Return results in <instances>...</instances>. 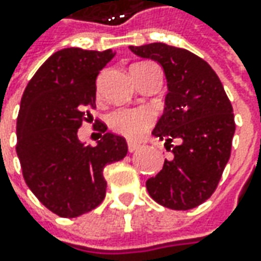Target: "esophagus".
<instances>
[{"label":"esophagus","mask_w":261,"mask_h":261,"mask_svg":"<svg viewBox=\"0 0 261 261\" xmlns=\"http://www.w3.org/2000/svg\"><path fill=\"white\" fill-rule=\"evenodd\" d=\"M139 146L141 145H139V144H135V142H127V149H129V152H135Z\"/></svg>","instance_id":"obj_1"}]
</instances>
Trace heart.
Listing matches in <instances>:
<instances>
[{"instance_id": "1", "label": "heart", "mask_w": 261, "mask_h": 261, "mask_svg": "<svg viewBox=\"0 0 261 261\" xmlns=\"http://www.w3.org/2000/svg\"><path fill=\"white\" fill-rule=\"evenodd\" d=\"M112 130L136 141L152 125V115L146 109H117L107 117Z\"/></svg>"}]
</instances>
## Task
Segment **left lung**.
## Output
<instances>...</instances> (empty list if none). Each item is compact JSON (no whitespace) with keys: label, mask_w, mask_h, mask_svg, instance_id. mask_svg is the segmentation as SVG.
I'll return each mask as SVG.
<instances>
[{"label":"left lung","mask_w":261,"mask_h":261,"mask_svg":"<svg viewBox=\"0 0 261 261\" xmlns=\"http://www.w3.org/2000/svg\"><path fill=\"white\" fill-rule=\"evenodd\" d=\"M129 49L161 65L168 90L152 135L173 146V156L146 180V190L166 207L193 209L215 192L231 155L236 132L231 101L215 71L195 54L166 43Z\"/></svg>","instance_id":"1"}]
</instances>
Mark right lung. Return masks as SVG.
Returning a JSON list of instances; mask_svg holds the SVG:
<instances>
[{"label":"right lung","mask_w":261,"mask_h":261,"mask_svg":"<svg viewBox=\"0 0 261 261\" xmlns=\"http://www.w3.org/2000/svg\"><path fill=\"white\" fill-rule=\"evenodd\" d=\"M115 55L112 49H61L36 71L21 97L15 151L25 185L62 218L100 205L107 187L105 167L127 154L125 138L106 132L103 123L95 146L76 135L88 116L86 109L95 107V78Z\"/></svg>","instance_id":"obj_1"}]
</instances>
